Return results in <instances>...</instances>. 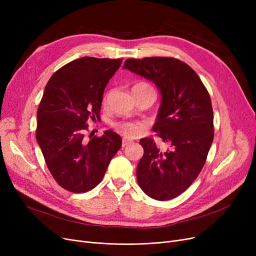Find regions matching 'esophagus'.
Segmentation results:
<instances>
[{
  "label": "esophagus",
  "instance_id": "obj_1",
  "mask_svg": "<svg viewBox=\"0 0 256 256\" xmlns=\"http://www.w3.org/2000/svg\"><path fill=\"white\" fill-rule=\"evenodd\" d=\"M130 141H128V140L124 139V140H122V145H121V146H122V148H124L126 146H128V145H130Z\"/></svg>",
  "mask_w": 256,
  "mask_h": 256
}]
</instances>
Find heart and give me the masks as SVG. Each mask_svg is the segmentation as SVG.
Wrapping results in <instances>:
<instances>
[{
    "label": "heart",
    "instance_id": "obj_1",
    "mask_svg": "<svg viewBox=\"0 0 256 256\" xmlns=\"http://www.w3.org/2000/svg\"><path fill=\"white\" fill-rule=\"evenodd\" d=\"M146 85H147L146 83H138L135 86H146ZM108 98H109V94H106L104 98V102L108 100ZM111 126L118 134H120L121 136H124L126 139L137 138L144 130L143 126L138 122H135V121L119 120V121H114Z\"/></svg>",
    "mask_w": 256,
    "mask_h": 256
}]
</instances>
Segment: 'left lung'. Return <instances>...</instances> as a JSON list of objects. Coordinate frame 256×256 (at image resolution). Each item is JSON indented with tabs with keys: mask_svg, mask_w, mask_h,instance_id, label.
I'll return each instance as SVG.
<instances>
[{
	"mask_svg": "<svg viewBox=\"0 0 256 256\" xmlns=\"http://www.w3.org/2000/svg\"><path fill=\"white\" fill-rule=\"evenodd\" d=\"M124 68L152 80L162 93L152 130L168 147L160 150L154 139L140 140L144 154L137 166V182L152 199H173L197 178L212 143L208 91L189 65L172 57L128 59Z\"/></svg>",
	"mask_w": 256,
	"mask_h": 256,
	"instance_id": "8db88e82",
	"label": "left lung"
}]
</instances>
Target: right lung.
<instances>
[{
  "label": "right lung",
  "mask_w": 256,
  "mask_h": 256,
  "mask_svg": "<svg viewBox=\"0 0 256 256\" xmlns=\"http://www.w3.org/2000/svg\"><path fill=\"white\" fill-rule=\"evenodd\" d=\"M122 59L83 57L62 66L48 82L37 111L36 140L63 189L84 193L102 180L121 138L112 130L85 139L88 121L100 119L104 90Z\"/></svg>",
  "instance_id": "right-lung-1"
}]
</instances>
